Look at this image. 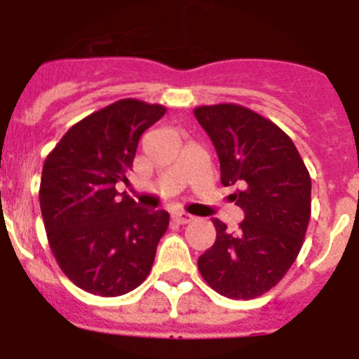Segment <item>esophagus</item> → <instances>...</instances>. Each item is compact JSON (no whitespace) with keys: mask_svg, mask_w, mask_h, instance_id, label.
<instances>
[{"mask_svg":"<svg viewBox=\"0 0 359 359\" xmlns=\"http://www.w3.org/2000/svg\"><path fill=\"white\" fill-rule=\"evenodd\" d=\"M172 219L177 224H187L190 223V221H194V215L187 214V212H174Z\"/></svg>","mask_w":359,"mask_h":359,"instance_id":"esophagus-1","label":"esophagus"}]
</instances>
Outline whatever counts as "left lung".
<instances>
[{
  "label": "left lung",
  "instance_id": "1",
  "mask_svg": "<svg viewBox=\"0 0 359 359\" xmlns=\"http://www.w3.org/2000/svg\"><path fill=\"white\" fill-rule=\"evenodd\" d=\"M221 165V183L243 208L237 231L212 219L215 243L198 259L219 294L250 300L277 286L302 248L311 217V177L293 140L271 120L239 104L196 107Z\"/></svg>",
  "mask_w": 359,
  "mask_h": 359
}]
</instances>
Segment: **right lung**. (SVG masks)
<instances>
[{"instance_id":"right-lung-1","label":"right lung","mask_w":359,"mask_h":359,"mask_svg":"<svg viewBox=\"0 0 359 359\" xmlns=\"http://www.w3.org/2000/svg\"><path fill=\"white\" fill-rule=\"evenodd\" d=\"M122 98L68 129L43 165L39 203L57 264L98 297H120L151 273L169 212L145 210L115 185L128 182L138 140L165 115Z\"/></svg>"}]
</instances>
